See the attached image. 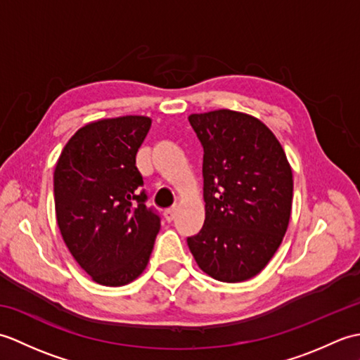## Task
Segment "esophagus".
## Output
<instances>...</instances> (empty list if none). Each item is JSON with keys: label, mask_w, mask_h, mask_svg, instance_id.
<instances>
[{"label": "esophagus", "mask_w": 360, "mask_h": 360, "mask_svg": "<svg viewBox=\"0 0 360 360\" xmlns=\"http://www.w3.org/2000/svg\"><path fill=\"white\" fill-rule=\"evenodd\" d=\"M176 215H178V207H170V209H167L164 212V217H165V219L168 221V223H170V221H173L176 218Z\"/></svg>", "instance_id": "1"}]
</instances>
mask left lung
I'll return each mask as SVG.
<instances>
[{
  "label": "left lung",
  "instance_id": "1",
  "mask_svg": "<svg viewBox=\"0 0 360 360\" xmlns=\"http://www.w3.org/2000/svg\"><path fill=\"white\" fill-rule=\"evenodd\" d=\"M200 139L205 221L187 244L219 281L255 277L277 252L292 207V170L263 122L231 110L192 114Z\"/></svg>",
  "mask_w": 360,
  "mask_h": 360
}]
</instances>
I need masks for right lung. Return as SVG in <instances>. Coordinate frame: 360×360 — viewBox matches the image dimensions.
I'll return each instance as SVG.
<instances>
[{
    "label": "right lung",
    "instance_id": "add662e5",
    "mask_svg": "<svg viewBox=\"0 0 360 360\" xmlns=\"http://www.w3.org/2000/svg\"><path fill=\"white\" fill-rule=\"evenodd\" d=\"M150 125L143 116L93 122L71 137L53 172L60 232L82 269L105 286L139 277L160 229L136 167Z\"/></svg>",
    "mask_w": 360,
    "mask_h": 360
}]
</instances>
